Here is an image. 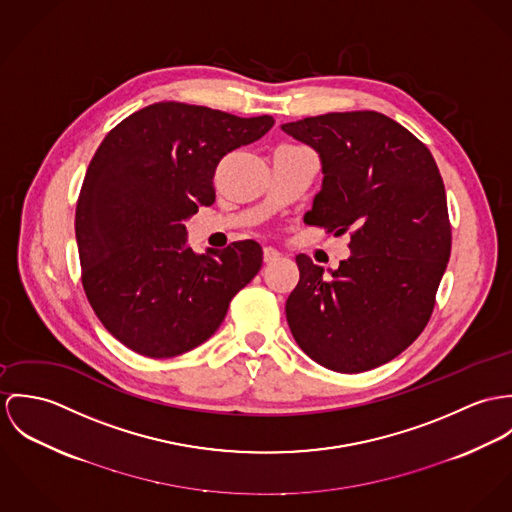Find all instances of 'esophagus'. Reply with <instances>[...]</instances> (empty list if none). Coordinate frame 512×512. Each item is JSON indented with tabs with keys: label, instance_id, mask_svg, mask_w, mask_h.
Listing matches in <instances>:
<instances>
[{
	"label": "esophagus",
	"instance_id": "34e87169",
	"mask_svg": "<svg viewBox=\"0 0 512 512\" xmlns=\"http://www.w3.org/2000/svg\"><path fill=\"white\" fill-rule=\"evenodd\" d=\"M281 257V253L275 249V247H265L263 249V259H265V263H273V261H277Z\"/></svg>",
	"mask_w": 512,
	"mask_h": 512
}]
</instances>
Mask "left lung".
Listing matches in <instances>:
<instances>
[{"label":"left lung","mask_w":512,"mask_h":512,"mask_svg":"<svg viewBox=\"0 0 512 512\" xmlns=\"http://www.w3.org/2000/svg\"><path fill=\"white\" fill-rule=\"evenodd\" d=\"M281 129L322 163L304 224L351 235V255L330 277L296 255L288 328L332 371L375 369L416 340L434 310L452 251L442 176L424 143L377 112L306 117Z\"/></svg>","instance_id":"1"}]
</instances>
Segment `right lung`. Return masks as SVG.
Masks as SVG:
<instances>
[{"mask_svg": "<svg viewBox=\"0 0 512 512\" xmlns=\"http://www.w3.org/2000/svg\"><path fill=\"white\" fill-rule=\"evenodd\" d=\"M275 119L161 102L125 117L98 147L76 206L86 296L104 328L155 359L212 338L231 298L263 265L257 241L196 255L186 222L216 200L224 155L259 141Z\"/></svg>", "mask_w": 512, "mask_h": 512, "instance_id": "obj_1", "label": "right lung"}]
</instances>
